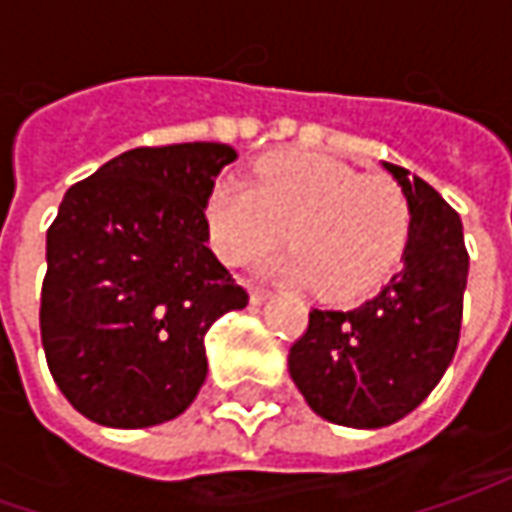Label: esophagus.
I'll return each mask as SVG.
<instances>
[{
  "label": "esophagus",
  "instance_id": "obj_1",
  "mask_svg": "<svg viewBox=\"0 0 512 512\" xmlns=\"http://www.w3.org/2000/svg\"><path fill=\"white\" fill-rule=\"evenodd\" d=\"M267 296H270V290L262 285H250V302L253 305H262V302H267Z\"/></svg>",
  "mask_w": 512,
  "mask_h": 512
}]
</instances>
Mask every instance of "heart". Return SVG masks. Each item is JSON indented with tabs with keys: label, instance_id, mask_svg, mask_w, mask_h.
Segmentation results:
<instances>
[{
	"label": "heart",
	"instance_id": "1",
	"mask_svg": "<svg viewBox=\"0 0 512 512\" xmlns=\"http://www.w3.org/2000/svg\"><path fill=\"white\" fill-rule=\"evenodd\" d=\"M213 247L230 265L265 253L285 236L290 250L267 267L313 285L327 299H353L399 262L410 236V202L387 176L310 150H282L250 173L225 179L207 196Z\"/></svg>",
	"mask_w": 512,
	"mask_h": 512
}]
</instances>
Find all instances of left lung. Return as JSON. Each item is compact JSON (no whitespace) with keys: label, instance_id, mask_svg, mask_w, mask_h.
<instances>
[{"label":"left lung","instance_id":"obj_1","mask_svg":"<svg viewBox=\"0 0 512 512\" xmlns=\"http://www.w3.org/2000/svg\"><path fill=\"white\" fill-rule=\"evenodd\" d=\"M384 170L410 202L402 267L362 305L313 307L287 356L310 410L359 430L399 422L439 384L459 344L470 267L459 213L410 170Z\"/></svg>","mask_w":512,"mask_h":512}]
</instances>
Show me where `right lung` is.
I'll return each instance as SVG.
<instances>
[{"label":"right lung","mask_w":512,"mask_h":512,"mask_svg":"<svg viewBox=\"0 0 512 512\" xmlns=\"http://www.w3.org/2000/svg\"><path fill=\"white\" fill-rule=\"evenodd\" d=\"M233 159L219 142L133 148L65 193L39 327L53 382L90 422H170L205 384V333L247 305L207 247V196Z\"/></svg>","instance_id":"1"}]
</instances>
